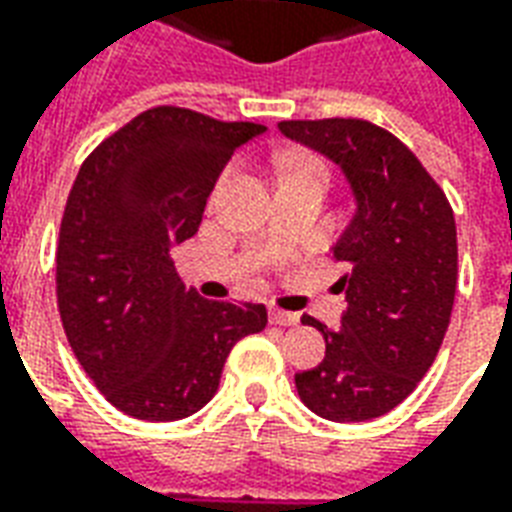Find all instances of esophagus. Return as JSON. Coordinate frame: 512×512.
<instances>
[{
    "instance_id": "34e87169",
    "label": "esophagus",
    "mask_w": 512,
    "mask_h": 512,
    "mask_svg": "<svg viewBox=\"0 0 512 512\" xmlns=\"http://www.w3.org/2000/svg\"><path fill=\"white\" fill-rule=\"evenodd\" d=\"M271 323H279V326H296L299 323V315L296 312H285V310H271L268 312Z\"/></svg>"
}]
</instances>
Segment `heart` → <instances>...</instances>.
<instances>
[{"label":"heart","mask_w":512,"mask_h":512,"mask_svg":"<svg viewBox=\"0 0 512 512\" xmlns=\"http://www.w3.org/2000/svg\"><path fill=\"white\" fill-rule=\"evenodd\" d=\"M279 172H282V183L288 180H326V167H323L318 158L312 156H296V153H288V156L279 158ZM235 175V167H227L222 172V178L216 183V194L230 183V178Z\"/></svg>","instance_id":"1"}]
</instances>
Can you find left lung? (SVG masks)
<instances>
[{
	"instance_id": "8db88e82",
	"label": "left lung",
	"mask_w": 512,
	"mask_h": 512,
	"mask_svg": "<svg viewBox=\"0 0 512 512\" xmlns=\"http://www.w3.org/2000/svg\"><path fill=\"white\" fill-rule=\"evenodd\" d=\"M279 131L337 164L356 205L332 244L348 307L340 329L301 318L323 334L326 356L296 373V389L332 422L384 417L417 389L450 326L458 282L450 202L397 136L367 120H282Z\"/></svg>"
}]
</instances>
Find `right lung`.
Segmentation results:
<instances>
[{"label":"right lung","mask_w":512,"mask_h":512,"mask_svg":"<svg viewBox=\"0 0 512 512\" xmlns=\"http://www.w3.org/2000/svg\"><path fill=\"white\" fill-rule=\"evenodd\" d=\"M260 134L266 126L156 106L95 147L73 180L57 246L60 318L84 373L128 417L200 411L233 345L266 329L263 304L202 299L172 263L230 156Z\"/></svg>","instance_id":"right-lung-1"}]
</instances>
